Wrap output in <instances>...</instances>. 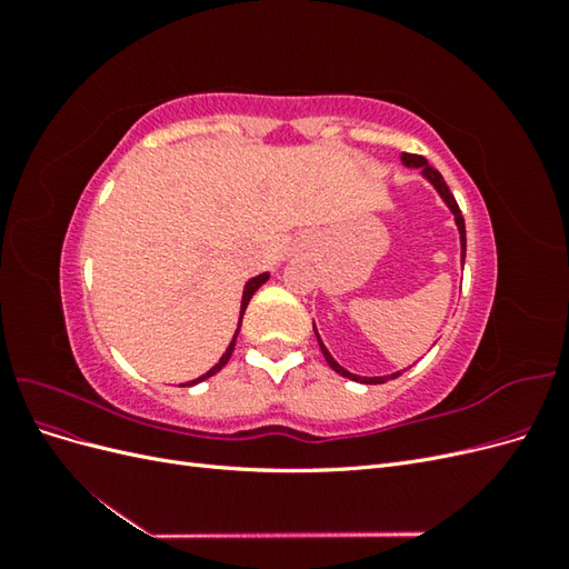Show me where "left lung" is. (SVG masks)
I'll return each instance as SVG.
<instances>
[{"label":"left lung","mask_w":569,"mask_h":569,"mask_svg":"<svg viewBox=\"0 0 569 569\" xmlns=\"http://www.w3.org/2000/svg\"><path fill=\"white\" fill-rule=\"evenodd\" d=\"M401 163H403L406 168H410V170H412V168H418V170H420V176H422V180H427L429 184L435 187V192H437V194H439V199L446 203V209L451 211L453 222H456V228H458V237H460V266H462V263H465V220H462V213H460V209H458V203H456V199H453V194H451L449 184L443 182V178H441L439 170H435L432 166H429V163H427V159L416 157V153H401ZM313 332H316V337H318L320 351H322V356H325V360H327V366H330L337 375L347 377V380H353V382H360V385H385V382L396 380V377L406 372V368H403V370H399V372L382 375V377H360V375H353V372H349V370L343 368V366H339L337 360H335V356H332L330 351H327V347H325L322 339H320V335H318V327H316V322H313Z\"/></svg>","instance_id":"obj_1"}]
</instances>
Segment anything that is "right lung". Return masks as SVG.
Segmentation results:
<instances>
[{
  "instance_id": "obj_1",
  "label": "right lung",
  "mask_w": 569,
  "mask_h": 569,
  "mask_svg": "<svg viewBox=\"0 0 569 569\" xmlns=\"http://www.w3.org/2000/svg\"><path fill=\"white\" fill-rule=\"evenodd\" d=\"M268 280H270V272H261V274H256V278H251V280L244 284V291H242V306H239V320H237V330H234V335H232V339H230V343H228L226 353L220 356V360H218V363H216V366H213L209 372H203V375H199V377H197V380H192V382H184V385H180V387H194V385H199V382H203V380H209V377H213L216 372H220L222 368L228 366V360H230V356H232V351H234V343H237L239 327H242V318H244L247 306H249L251 297H253L256 291H258V287H263Z\"/></svg>"
}]
</instances>
